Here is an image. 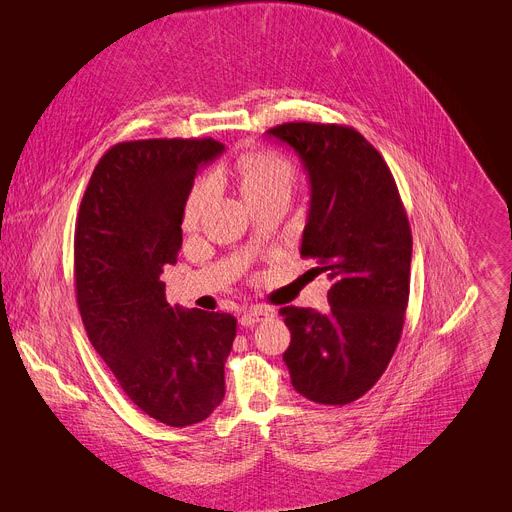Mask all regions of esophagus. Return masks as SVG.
I'll list each match as a JSON object with an SVG mask.
<instances>
[{
  "instance_id": "obj_1",
  "label": "esophagus",
  "mask_w": 512,
  "mask_h": 512,
  "mask_svg": "<svg viewBox=\"0 0 512 512\" xmlns=\"http://www.w3.org/2000/svg\"><path fill=\"white\" fill-rule=\"evenodd\" d=\"M270 317H274L272 309H267V307H251L249 311H245V313L240 315V326L251 328V326L259 324V321L270 319Z\"/></svg>"
}]
</instances>
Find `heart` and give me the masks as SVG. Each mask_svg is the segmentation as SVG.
<instances>
[{
  "mask_svg": "<svg viewBox=\"0 0 512 512\" xmlns=\"http://www.w3.org/2000/svg\"><path fill=\"white\" fill-rule=\"evenodd\" d=\"M236 178L240 184V191L249 203L276 193V191H290L294 184V166L290 159L276 153V151H253L242 155L236 161ZM213 195V182L199 180L193 191L188 193L184 211H182V224L186 230H195L201 215Z\"/></svg>",
  "mask_w": 512,
  "mask_h": 512,
  "instance_id": "heart-1",
  "label": "heart"
}]
</instances>
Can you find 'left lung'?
Returning a JSON list of instances; mask_svg holds the SVG:
<instances>
[{
  "instance_id": "obj_1",
  "label": "left lung",
  "mask_w": 512,
  "mask_h": 512,
  "mask_svg": "<svg viewBox=\"0 0 512 512\" xmlns=\"http://www.w3.org/2000/svg\"><path fill=\"white\" fill-rule=\"evenodd\" d=\"M301 157L311 205L301 257L326 272L330 309L282 307L284 363L294 390L319 405H348L386 371L405 324L413 236L394 176L361 132L286 122L267 130Z\"/></svg>"
}]
</instances>
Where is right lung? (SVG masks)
I'll list each match as a JSON object with an SVG mask.
<instances>
[{"instance_id": "1", "label": "right lung", "mask_w": 512, "mask_h": 512, "mask_svg": "<svg viewBox=\"0 0 512 512\" xmlns=\"http://www.w3.org/2000/svg\"><path fill=\"white\" fill-rule=\"evenodd\" d=\"M224 151L213 139L118 143L99 159L76 215V303L87 336L126 396L170 427L224 400L236 319L166 301L164 265L182 245L195 176Z\"/></svg>"}]
</instances>
